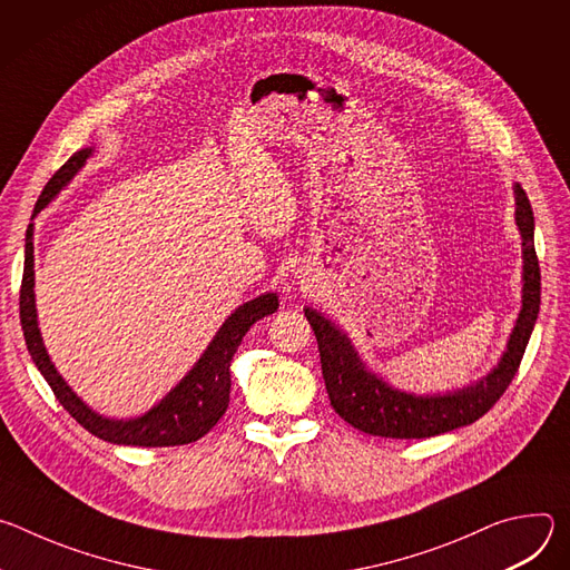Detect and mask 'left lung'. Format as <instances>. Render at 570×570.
I'll return each mask as SVG.
<instances>
[{
  "mask_svg": "<svg viewBox=\"0 0 570 570\" xmlns=\"http://www.w3.org/2000/svg\"><path fill=\"white\" fill-rule=\"evenodd\" d=\"M517 225L523 238V306L499 365L475 385L446 394H409L390 387L365 367L350 338L313 308L304 315L320 350L322 376L334 411L354 429L394 440H422L480 420L510 387L541 304V271L534 253V214L521 185H514Z\"/></svg>",
  "mask_w": 570,
  "mask_h": 570,
  "instance_id": "left-lung-1",
  "label": "left lung"
}]
</instances>
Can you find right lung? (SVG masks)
<instances>
[{
  "instance_id": "obj_1",
  "label": "right lung",
  "mask_w": 570,
  "mask_h": 570,
  "mask_svg": "<svg viewBox=\"0 0 570 570\" xmlns=\"http://www.w3.org/2000/svg\"><path fill=\"white\" fill-rule=\"evenodd\" d=\"M92 155V148L76 150L65 165L47 183L42 196L36 203V214L73 178V174L86 165ZM33 232L27 229L24 246V275L20 288V322L27 341V350L53 390L62 409L92 435L126 446H180L200 440L209 433L216 422L223 417L229 403V363L238 350L243 336L248 334L253 324L277 311V293L259 295L243 306H238L218 330L205 354L191 367V372L165 396L157 405L135 420H108L97 415L90 405L80 401L71 387L56 372L38 330L36 315V295H33Z\"/></svg>"
}]
</instances>
